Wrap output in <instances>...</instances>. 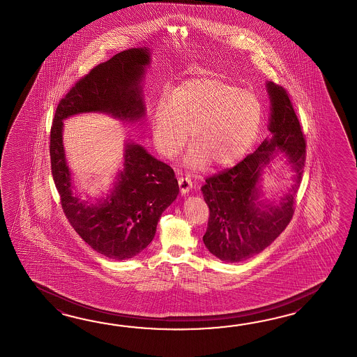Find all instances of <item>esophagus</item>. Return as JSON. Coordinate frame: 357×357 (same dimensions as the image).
Returning <instances> with one entry per match:
<instances>
[{
  "mask_svg": "<svg viewBox=\"0 0 357 357\" xmlns=\"http://www.w3.org/2000/svg\"><path fill=\"white\" fill-rule=\"evenodd\" d=\"M178 185H180L182 195H186L189 192L190 189L192 188V181H191V178H189V177H180L178 178Z\"/></svg>",
  "mask_w": 357,
  "mask_h": 357,
  "instance_id": "obj_1",
  "label": "esophagus"
}]
</instances>
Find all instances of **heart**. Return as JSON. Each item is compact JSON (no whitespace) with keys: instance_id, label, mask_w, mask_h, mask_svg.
<instances>
[{"instance_id":"heart-1","label":"heart","mask_w":357,"mask_h":357,"mask_svg":"<svg viewBox=\"0 0 357 357\" xmlns=\"http://www.w3.org/2000/svg\"><path fill=\"white\" fill-rule=\"evenodd\" d=\"M261 107L258 98L220 79H192L175 94L163 91L153 112V139L166 157H175L188 142L189 168L223 167L238 160L258 135Z\"/></svg>"}]
</instances>
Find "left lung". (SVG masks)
<instances>
[{
  "mask_svg": "<svg viewBox=\"0 0 357 357\" xmlns=\"http://www.w3.org/2000/svg\"><path fill=\"white\" fill-rule=\"evenodd\" d=\"M272 137L235 167L205 178L202 192L209 206L208 228L203 236L206 249L226 263H238L264 250L287 227L294 215V197L300 186L306 160L305 135L289 93L268 82ZM283 152L296 176L289 191L278 202L258 197V182L270 160Z\"/></svg>",
  "mask_w": 357,
  "mask_h": 357,
  "instance_id": "left-lung-1",
  "label": "left lung"
}]
</instances>
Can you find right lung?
I'll return each mask as SVG.
<instances>
[{
    "label": "right lung",
    "mask_w": 357,
    "mask_h": 357,
    "mask_svg": "<svg viewBox=\"0 0 357 357\" xmlns=\"http://www.w3.org/2000/svg\"><path fill=\"white\" fill-rule=\"evenodd\" d=\"M149 62L148 48H130L91 68L61 99L51 128V169L63 213L93 250L116 260L134 258L152 243L162 213L178 195L175 172L142 145L129 142L125 144L123 169L111 194L89 204L73 191L62 121L86 112H103L121 121L142 119V80Z\"/></svg>",
    "instance_id": "obj_1"
}]
</instances>
